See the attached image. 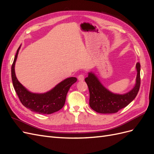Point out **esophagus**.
<instances>
[{
  "instance_id": "1",
  "label": "esophagus",
  "mask_w": 154,
  "mask_h": 154,
  "mask_svg": "<svg viewBox=\"0 0 154 154\" xmlns=\"http://www.w3.org/2000/svg\"><path fill=\"white\" fill-rule=\"evenodd\" d=\"M84 78H85V77H84V75H83V74H80V75H79V76H78V80H80V81H83V80H84Z\"/></svg>"
}]
</instances>
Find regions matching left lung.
<instances>
[{
  "label": "left lung",
  "instance_id": "8db88e82",
  "mask_svg": "<svg viewBox=\"0 0 154 154\" xmlns=\"http://www.w3.org/2000/svg\"><path fill=\"white\" fill-rule=\"evenodd\" d=\"M136 83L130 92L124 94H114L101 84L97 78L92 72L88 73L85 81L90 93L89 105L91 108L101 114H113L127 106L136 97L141 84L139 62L136 63Z\"/></svg>",
  "mask_w": 154,
  "mask_h": 154
}]
</instances>
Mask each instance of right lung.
<instances>
[{
  "instance_id": "1",
  "label": "right lung",
  "mask_w": 154,
  "mask_h": 154,
  "mask_svg": "<svg viewBox=\"0 0 154 154\" xmlns=\"http://www.w3.org/2000/svg\"><path fill=\"white\" fill-rule=\"evenodd\" d=\"M20 46L17 49L11 66V78L17 94L22 105L32 112L50 114L61 109L65 105L66 96L71 85L76 82L75 77L68 78L51 90L43 94H36L27 91L18 81L15 72V65Z\"/></svg>"
}]
</instances>
